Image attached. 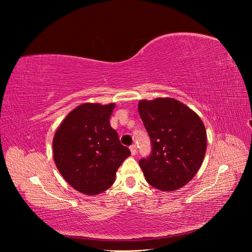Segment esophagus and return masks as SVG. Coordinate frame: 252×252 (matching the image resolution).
Listing matches in <instances>:
<instances>
[{
    "label": "esophagus",
    "mask_w": 252,
    "mask_h": 252,
    "mask_svg": "<svg viewBox=\"0 0 252 252\" xmlns=\"http://www.w3.org/2000/svg\"><path fill=\"white\" fill-rule=\"evenodd\" d=\"M130 151H131V155L134 156L136 154V146L135 145H131L130 146Z\"/></svg>",
    "instance_id": "1"
}]
</instances>
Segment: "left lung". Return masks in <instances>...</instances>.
<instances>
[{
	"mask_svg": "<svg viewBox=\"0 0 252 252\" xmlns=\"http://www.w3.org/2000/svg\"><path fill=\"white\" fill-rule=\"evenodd\" d=\"M139 114L150 136L152 152L139 162L145 179L162 191H174L201 168L207 134L201 118L173 97L141 100Z\"/></svg>",
	"mask_w": 252,
	"mask_h": 252,
	"instance_id": "1",
	"label": "left lung"
}]
</instances>
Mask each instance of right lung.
<instances>
[{
    "instance_id": "obj_1",
    "label": "right lung",
    "mask_w": 252,
    "mask_h": 252,
    "mask_svg": "<svg viewBox=\"0 0 252 252\" xmlns=\"http://www.w3.org/2000/svg\"><path fill=\"white\" fill-rule=\"evenodd\" d=\"M116 103H84L67 114L53 136V159L72 188L87 195L107 190L130 150L110 126Z\"/></svg>"
}]
</instances>
